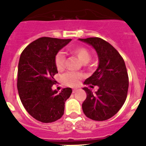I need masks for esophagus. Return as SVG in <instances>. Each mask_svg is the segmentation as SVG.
<instances>
[{
	"instance_id": "obj_1",
	"label": "esophagus",
	"mask_w": 146,
	"mask_h": 146,
	"mask_svg": "<svg viewBox=\"0 0 146 146\" xmlns=\"http://www.w3.org/2000/svg\"><path fill=\"white\" fill-rule=\"evenodd\" d=\"M77 90H78V88H73V94H74V93H76V92Z\"/></svg>"
}]
</instances>
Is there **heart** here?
Segmentation results:
<instances>
[{"mask_svg":"<svg viewBox=\"0 0 146 146\" xmlns=\"http://www.w3.org/2000/svg\"><path fill=\"white\" fill-rule=\"evenodd\" d=\"M73 54L75 55L77 58L80 60L82 63H87L90 60L91 55L89 50L84 46H77L71 50ZM55 64L58 70H62L64 68L65 64V56L62 51L56 54L55 58ZM82 74L75 72H68L64 74L62 78V82L64 84L68 86H76L79 84V80L82 78Z\"/></svg>","mask_w":146,"mask_h":146,"instance_id":"b5f03b06","label":"heart"}]
</instances>
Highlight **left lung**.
I'll return each instance as SVG.
<instances>
[{"instance_id":"obj_1","label":"left lung","mask_w":146,"mask_h":146,"mask_svg":"<svg viewBox=\"0 0 146 146\" xmlns=\"http://www.w3.org/2000/svg\"><path fill=\"white\" fill-rule=\"evenodd\" d=\"M79 40L93 46L99 58L96 70L84 82L96 85L99 89L93 93L83 88L87 94L82 103L83 112L93 120H106L114 116L125 102L128 89L125 64L118 51L103 39L95 37Z\"/></svg>"}]
</instances>
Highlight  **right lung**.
I'll return each instance as SVG.
<instances>
[{"mask_svg": "<svg viewBox=\"0 0 146 146\" xmlns=\"http://www.w3.org/2000/svg\"><path fill=\"white\" fill-rule=\"evenodd\" d=\"M71 39L42 37L29 44L22 52L18 67V94L24 108L35 119L52 122L63 116L64 103L72 89L58 93L52 87L58 73L55 58Z\"/></svg>", "mask_w": 146, "mask_h": 146, "instance_id": "obj_1", "label": "right lung"}]
</instances>
